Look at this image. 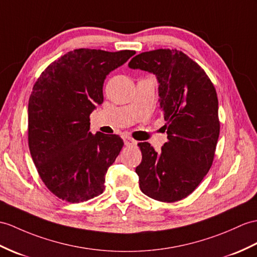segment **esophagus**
Instances as JSON below:
<instances>
[{
    "label": "esophagus",
    "instance_id": "obj_1",
    "mask_svg": "<svg viewBox=\"0 0 257 257\" xmlns=\"http://www.w3.org/2000/svg\"><path fill=\"white\" fill-rule=\"evenodd\" d=\"M123 142H124V146H127V147L137 146V141L134 140L133 138H130V137H124Z\"/></svg>",
    "mask_w": 257,
    "mask_h": 257
}]
</instances>
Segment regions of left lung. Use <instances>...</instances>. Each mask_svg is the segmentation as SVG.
Wrapping results in <instances>:
<instances>
[{"label": "left lung", "instance_id": "1", "mask_svg": "<svg viewBox=\"0 0 257 257\" xmlns=\"http://www.w3.org/2000/svg\"><path fill=\"white\" fill-rule=\"evenodd\" d=\"M128 67L157 76L169 139L160 153L149 142L138 145L140 189L159 201H178L194 192L211 168L220 133L216 89L205 71L176 49L142 52Z\"/></svg>", "mask_w": 257, "mask_h": 257}]
</instances>
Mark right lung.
<instances>
[{"label":"right lung","mask_w":257,"mask_h":257,"mask_svg":"<svg viewBox=\"0 0 257 257\" xmlns=\"http://www.w3.org/2000/svg\"><path fill=\"white\" fill-rule=\"evenodd\" d=\"M136 51L75 49L52 62L28 101V145L47 188L68 202L94 198L123 146L117 135L89 131V115L103 103L106 76Z\"/></svg>","instance_id":"add662e5"}]
</instances>
